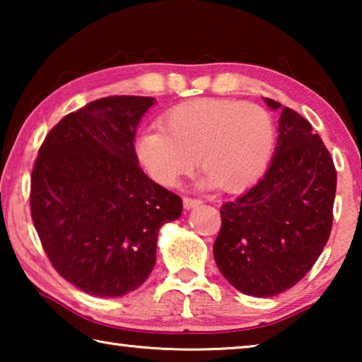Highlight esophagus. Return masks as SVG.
Returning <instances> with one entry per match:
<instances>
[{
	"label": "esophagus",
	"mask_w": 362,
	"mask_h": 362,
	"mask_svg": "<svg viewBox=\"0 0 362 362\" xmlns=\"http://www.w3.org/2000/svg\"><path fill=\"white\" fill-rule=\"evenodd\" d=\"M201 204V199H194V198H183V207H185L187 211L193 209V207L199 206Z\"/></svg>",
	"instance_id": "obj_1"
}]
</instances>
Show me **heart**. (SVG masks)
<instances>
[{"label":"heart","mask_w":362,"mask_h":362,"mask_svg":"<svg viewBox=\"0 0 362 362\" xmlns=\"http://www.w3.org/2000/svg\"><path fill=\"white\" fill-rule=\"evenodd\" d=\"M163 124L140 132L134 148L145 173L164 187H174L198 158L206 173L201 187L246 188L265 170L276 139L273 116L252 102L189 100L164 113Z\"/></svg>","instance_id":"heart-1"}]
</instances>
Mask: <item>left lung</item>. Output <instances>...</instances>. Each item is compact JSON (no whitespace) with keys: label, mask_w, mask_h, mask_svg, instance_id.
<instances>
[{"label":"left lung","mask_w":362,"mask_h":362,"mask_svg":"<svg viewBox=\"0 0 362 362\" xmlns=\"http://www.w3.org/2000/svg\"><path fill=\"white\" fill-rule=\"evenodd\" d=\"M281 112L278 145L265 175L225 203L214 243L220 273L238 291L274 297L302 279L321 255L332 228L337 174L308 121L272 99Z\"/></svg>","instance_id":"8db88e82"}]
</instances>
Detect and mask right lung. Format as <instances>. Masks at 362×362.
<instances>
[{
	"label": "right lung",
	"mask_w": 362,
	"mask_h": 362,
	"mask_svg": "<svg viewBox=\"0 0 362 362\" xmlns=\"http://www.w3.org/2000/svg\"><path fill=\"white\" fill-rule=\"evenodd\" d=\"M153 97L90 102L47 134L32 173V218L60 276L94 297H122L150 276L158 233L182 199L139 166L136 132Z\"/></svg>",
	"instance_id": "add662e5"
}]
</instances>
